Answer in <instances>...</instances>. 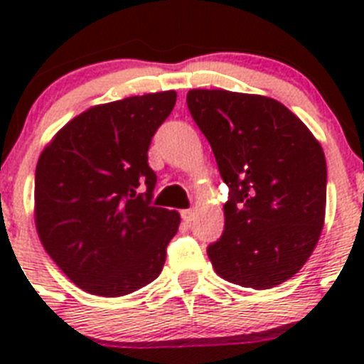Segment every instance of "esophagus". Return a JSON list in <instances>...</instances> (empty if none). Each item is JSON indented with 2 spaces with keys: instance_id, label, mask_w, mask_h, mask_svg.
<instances>
[{
  "instance_id": "obj_1",
  "label": "esophagus",
  "mask_w": 364,
  "mask_h": 364,
  "mask_svg": "<svg viewBox=\"0 0 364 364\" xmlns=\"http://www.w3.org/2000/svg\"><path fill=\"white\" fill-rule=\"evenodd\" d=\"M180 215H182V218H184V220L188 222V224H189V222L195 220V211H193V210H184Z\"/></svg>"
}]
</instances>
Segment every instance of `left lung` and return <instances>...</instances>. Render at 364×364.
<instances>
[{
    "instance_id": "1",
    "label": "left lung",
    "mask_w": 364,
    "mask_h": 364,
    "mask_svg": "<svg viewBox=\"0 0 364 364\" xmlns=\"http://www.w3.org/2000/svg\"><path fill=\"white\" fill-rule=\"evenodd\" d=\"M188 109L230 188L224 233L208 246L215 272L253 290L288 281L323 231V147L290 109L268 96L193 89Z\"/></svg>"
}]
</instances>
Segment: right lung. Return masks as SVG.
<instances>
[{"instance_id":"right-lung-1","label":"right lung","mask_w":364,"mask_h":364,"mask_svg":"<svg viewBox=\"0 0 364 364\" xmlns=\"http://www.w3.org/2000/svg\"><path fill=\"white\" fill-rule=\"evenodd\" d=\"M175 102V91H164L95 105L40 154L38 235L58 268L87 294L122 297L162 272L180 215L151 205L156 175L147 151Z\"/></svg>"}]
</instances>
